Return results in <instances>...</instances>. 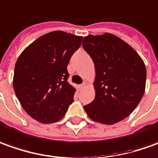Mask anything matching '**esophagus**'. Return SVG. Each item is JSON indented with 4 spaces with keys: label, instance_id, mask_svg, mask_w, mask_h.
<instances>
[{
    "label": "esophagus",
    "instance_id": "34e87169",
    "mask_svg": "<svg viewBox=\"0 0 158 158\" xmlns=\"http://www.w3.org/2000/svg\"><path fill=\"white\" fill-rule=\"evenodd\" d=\"M85 86H86V83H85V82H83L82 84H81V85L78 86V89L81 90V89H83V88H84Z\"/></svg>",
    "mask_w": 158,
    "mask_h": 158
}]
</instances>
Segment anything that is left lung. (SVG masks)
Here are the masks:
<instances>
[{
  "label": "left lung",
  "instance_id": "left-lung-1",
  "mask_svg": "<svg viewBox=\"0 0 158 158\" xmlns=\"http://www.w3.org/2000/svg\"><path fill=\"white\" fill-rule=\"evenodd\" d=\"M82 47L93 59L95 97L84 106L92 120L113 125L128 117L145 90L146 69L141 56L117 36H86Z\"/></svg>",
  "mask_w": 158,
  "mask_h": 158
}]
</instances>
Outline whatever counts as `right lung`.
Segmentation results:
<instances>
[{
    "mask_svg": "<svg viewBox=\"0 0 158 158\" xmlns=\"http://www.w3.org/2000/svg\"><path fill=\"white\" fill-rule=\"evenodd\" d=\"M81 40V36L65 31H51L29 44L18 57L14 89L24 110L37 121H58L74 101L76 89L67 81V66Z\"/></svg>",
    "mask_w": 158,
    "mask_h": 158,
    "instance_id": "right-lung-1",
    "label": "right lung"
}]
</instances>
